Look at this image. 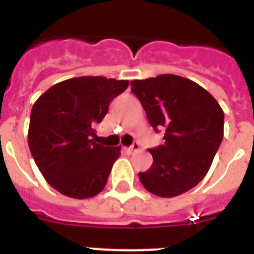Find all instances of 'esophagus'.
<instances>
[{"mask_svg":"<svg viewBox=\"0 0 254 254\" xmlns=\"http://www.w3.org/2000/svg\"><path fill=\"white\" fill-rule=\"evenodd\" d=\"M127 150H128V152L138 151V150H140V143H138L137 141H133V143H132L131 146H129Z\"/></svg>","mask_w":254,"mask_h":254,"instance_id":"esophagus-1","label":"esophagus"}]
</instances>
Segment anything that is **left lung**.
<instances>
[{"label":"left lung","mask_w":254,"mask_h":254,"mask_svg":"<svg viewBox=\"0 0 254 254\" xmlns=\"http://www.w3.org/2000/svg\"><path fill=\"white\" fill-rule=\"evenodd\" d=\"M131 85L152 128L165 129V143L149 150L152 165L138 173L141 183L159 197L185 193L205 178L223 141V109L207 90L182 76L167 73Z\"/></svg>","instance_id":"obj_1"}]
</instances>
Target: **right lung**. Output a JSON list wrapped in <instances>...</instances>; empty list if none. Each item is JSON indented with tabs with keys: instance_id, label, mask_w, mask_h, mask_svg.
<instances>
[{
	"instance_id": "1",
	"label": "right lung",
	"mask_w": 254,
	"mask_h": 254,
	"mask_svg": "<svg viewBox=\"0 0 254 254\" xmlns=\"http://www.w3.org/2000/svg\"><path fill=\"white\" fill-rule=\"evenodd\" d=\"M128 84L103 76L73 77L49 87L34 103L29 149L46 181L60 193L84 199L105 187L121 146L96 143L94 128Z\"/></svg>"
}]
</instances>
